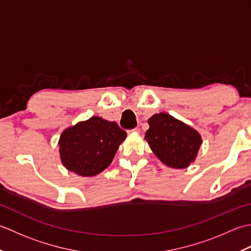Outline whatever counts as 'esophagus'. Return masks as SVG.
<instances>
[{
  "label": "esophagus",
  "instance_id": "obj_1",
  "mask_svg": "<svg viewBox=\"0 0 251 251\" xmlns=\"http://www.w3.org/2000/svg\"><path fill=\"white\" fill-rule=\"evenodd\" d=\"M139 132L140 131V129L138 128V127H136V128H134V129H130V130H128V132Z\"/></svg>",
  "mask_w": 251,
  "mask_h": 251
}]
</instances>
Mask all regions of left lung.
<instances>
[{"label":"left lung","mask_w":251,"mask_h":251,"mask_svg":"<svg viewBox=\"0 0 251 251\" xmlns=\"http://www.w3.org/2000/svg\"><path fill=\"white\" fill-rule=\"evenodd\" d=\"M148 123L150 128L145 139L164 164L185 168L194 162L201 145V138L195 129L166 113L153 115Z\"/></svg>","instance_id":"obj_1"}]
</instances>
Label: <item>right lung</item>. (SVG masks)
<instances>
[{
	"label": "right lung",
	"mask_w": 251,
	"mask_h": 251,
	"mask_svg": "<svg viewBox=\"0 0 251 251\" xmlns=\"http://www.w3.org/2000/svg\"><path fill=\"white\" fill-rule=\"evenodd\" d=\"M127 134L115 122L93 116L66 129L59 139L61 162L70 172L93 177L109 166Z\"/></svg>",
	"instance_id": "add662e5"
}]
</instances>
